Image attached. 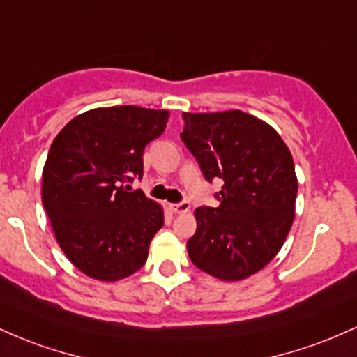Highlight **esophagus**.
Wrapping results in <instances>:
<instances>
[{"label": "esophagus", "instance_id": "esophagus-1", "mask_svg": "<svg viewBox=\"0 0 357 357\" xmlns=\"http://www.w3.org/2000/svg\"><path fill=\"white\" fill-rule=\"evenodd\" d=\"M191 204L188 202H181V203H173L169 204V210L173 213H179V215H183V213H188L190 211Z\"/></svg>", "mask_w": 357, "mask_h": 357}]
</instances>
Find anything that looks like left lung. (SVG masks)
Returning <instances> with one entry per match:
<instances>
[{"label":"left lung","instance_id":"8db88e82","mask_svg":"<svg viewBox=\"0 0 357 357\" xmlns=\"http://www.w3.org/2000/svg\"><path fill=\"white\" fill-rule=\"evenodd\" d=\"M183 142L204 178H221L218 208H196L188 255L202 272L240 282L267 267L296 218L297 174L280 134L243 110L183 112Z\"/></svg>","mask_w":357,"mask_h":357}]
</instances>
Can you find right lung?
Segmentation results:
<instances>
[{"label":"right lung","instance_id":"add662e5","mask_svg":"<svg viewBox=\"0 0 357 357\" xmlns=\"http://www.w3.org/2000/svg\"><path fill=\"white\" fill-rule=\"evenodd\" d=\"M169 110L116 105L73 117L53 139L42 202L65 257L82 273L117 282L146 264L165 210L142 191L144 147L165 132Z\"/></svg>","mask_w":357,"mask_h":357}]
</instances>
